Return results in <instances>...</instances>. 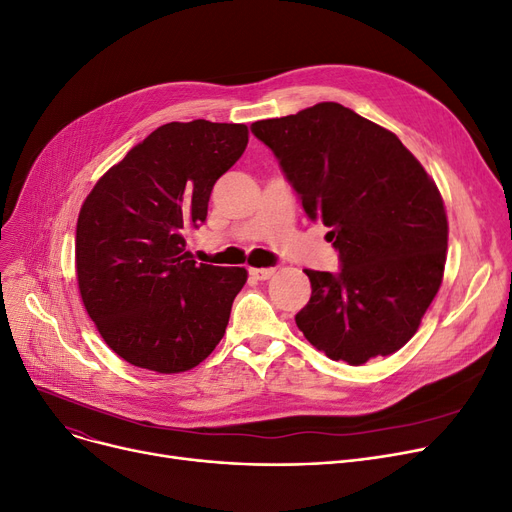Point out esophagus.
<instances>
[{
    "label": "esophagus",
    "instance_id": "1",
    "mask_svg": "<svg viewBox=\"0 0 512 512\" xmlns=\"http://www.w3.org/2000/svg\"><path fill=\"white\" fill-rule=\"evenodd\" d=\"M250 275L256 281H266V279H271L275 275V269H250Z\"/></svg>",
    "mask_w": 512,
    "mask_h": 512
}]
</instances>
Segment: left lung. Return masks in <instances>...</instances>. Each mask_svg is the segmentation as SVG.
I'll return each mask as SVG.
<instances>
[{
  "mask_svg": "<svg viewBox=\"0 0 512 512\" xmlns=\"http://www.w3.org/2000/svg\"><path fill=\"white\" fill-rule=\"evenodd\" d=\"M310 221H323L337 273L310 271L296 314L308 342L352 367L400 350L442 285L448 221L440 191L402 141L354 110L321 102L256 120Z\"/></svg>",
  "mask_w": 512,
  "mask_h": 512,
  "instance_id": "8db88e82",
  "label": "left lung"
}]
</instances>
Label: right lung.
<instances>
[{
  "label": "right lung",
  "mask_w": 512,
  "mask_h": 512,
  "mask_svg": "<svg viewBox=\"0 0 512 512\" xmlns=\"http://www.w3.org/2000/svg\"><path fill=\"white\" fill-rule=\"evenodd\" d=\"M248 127L168 123L95 183L77 223V281L104 342L133 367L183 373L221 342L246 269L198 264L185 233L241 158Z\"/></svg>",
  "instance_id": "add662e5"
}]
</instances>
